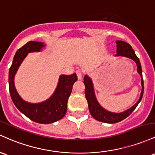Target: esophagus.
<instances>
[{
	"mask_svg": "<svg viewBox=\"0 0 155 155\" xmlns=\"http://www.w3.org/2000/svg\"><path fill=\"white\" fill-rule=\"evenodd\" d=\"M76 73H77L78 80L82 79L83 74H84V71L82 70V69H78V70H77V72H76Z\"/></svg>",
	"mask_w": 155,
	"mask_h": 155,
	"instance_id": "obj_1",
	"label": "esophagus"
}]
</instances>
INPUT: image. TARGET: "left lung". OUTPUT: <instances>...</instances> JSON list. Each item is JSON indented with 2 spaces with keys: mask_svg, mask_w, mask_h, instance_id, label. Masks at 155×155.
<instances>
[{
  "mask_svg": "<svg viewBox=\"0 0 155 155\" xmlns=\"http://www.w3.org/2000/svg\"><path fill=\"white\" fill-rule=\"evenodd\" d=\"M116 48H117V49H116V56L127 57V58L133 59L134 61L136 63L137 72L140 74V78H141L142 91L141 93H140V96L138 101L133 107L124 111V112L112 113L104 109L99 104V102L97 100L96 97H95L93 83H92L91 79L88 75H85L84 78H83V83H84L85 87H86V88H85V95H86V98L87 102H88V109H89L90 114L97 121H102V122L104 123H108V124H114V123L119 122V121L126 119L127 116H129L133 113V111L135 110V107L138 106L140 100H141L144 91L141 65H140V61H139L138 58L135 55V51H134L132 47L128 43L123 41H120V40L116 41Z\"/></svg>",
  "mask_w": 155,
  "mask_h": 155,
  "instance_id": "obj_1",
  "label": "left lung"
}]
</instances>
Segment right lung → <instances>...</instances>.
<instances>
[{"instance_id": "1", "label": "right lung", "mask_w": 155, "mask_h": 155, "mask_svg": "<svg viewBox=\"0 0 155 155\" xmlns=\"http://www.w3.org/2000/svg\"><path fill=\"white\" fill-rule=\"evenodd\" d=\"M45 46L44 43L40 41H30L17 50L8 72V86L12 100L20 112L35 122L50 124L61 119L66 115L72 86L78 81L76 73L70 75H61L53 94L40 103H29L22 100L17 93L14 82L17 69L28 53L41 51Z\"/></svg>"}]
</instances>
